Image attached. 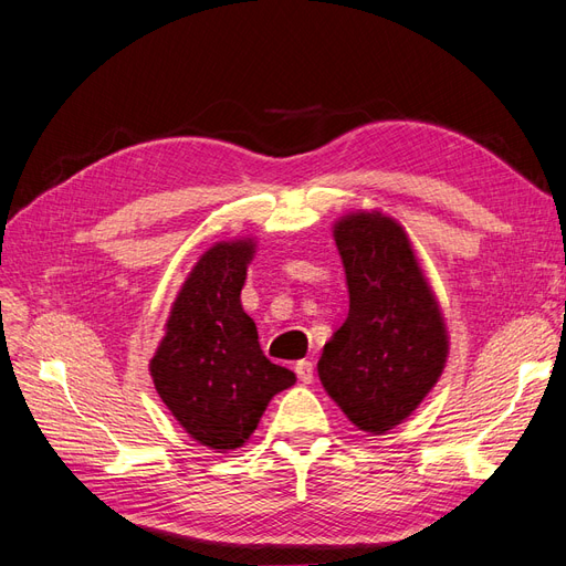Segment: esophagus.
Listing matches in <instances>:
<instances>
[{
    "instance_id": "34e87169",
    "label": "esophagus",
    "mask_w": 566,
    "mask_h": 566,
    "mask_svg": "<svg viewBox=\"0 0 566 566\" xmlns=\"http://www.w3.org/2000/svg\"><path fill=\"white\" fill-rule=\"evenodd\" d=\"M295 373L300 375V380L304 385H310L314 380V364L312 361H304V358H302V361L295 364Z\"/></svg>"
}]
</instances>
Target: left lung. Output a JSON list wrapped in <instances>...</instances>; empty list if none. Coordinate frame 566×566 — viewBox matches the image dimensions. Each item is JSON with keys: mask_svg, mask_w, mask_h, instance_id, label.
<instances>
[{"mask_svg": "<svg viewBox=\"0 0 566 566\" xmlns=\"http://www.w3.org/2000/svg\"><path fill=\"white\" fill-rule=\"evenodd\" d=\"M349 314L325 342L318 378L358 430L385 434L439 382L449 331L406 229L380 210L339 217Z\"/></svg>", "mask_w": 566, "mask_h": 566, "instance_id": "8db88e82", "label": "left lung"}]
</instances>
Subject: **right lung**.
Returning a JSON list of instances; mask_svg holds the SVG:
<instances>
[{
  "mask_svg": "<svg viewBox=\"0 0 566 566\" xmlns=\"http://www.w3.org/2000/svg\"><path fill=\"white\" fill-rule=\"evenodd\" d=\"M254 252V238H233L200 254L148 364L169 413L188 437L217 453L241 449L269 401L297 380L264 356L241 304Z\"/></svg>",
  "mask_w": 566,
  "mask_h": 566,
  "instance_id": "right-lung-1",
  "label": "right lung"
}]
</instances>
